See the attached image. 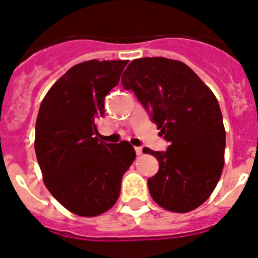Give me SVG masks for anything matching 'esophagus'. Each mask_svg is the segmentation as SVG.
<instances>
[{"label":"esophagus","instance_id":"esophagus-1","mask_svg":"<svg viewBox=\"0 0 258 258\" xmlns=\"http://www.w3.org/2000/svg\"><path fill=\"white\" fill-rule=\"evenodd\" d=\"M135 151H136L137 156H141V154H142V147H135Z\"/></svg>","mask_w":258,"mask_h":258}]
</instances>
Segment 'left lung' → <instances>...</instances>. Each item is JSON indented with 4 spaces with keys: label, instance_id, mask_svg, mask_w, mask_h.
<instances>
[{
    "label": "left lung",
    "instance_id": "8db88e82",
    "mask_svg": "<svg viewBox=\"0 0 258 258\" xmlns=\"http://www.w3.org/2000/svg\"><path fill=\"white\" fill-rule=\"evenodd\" d=\"M132 90L169 143L167 151L143 148L158 159L148 179L151 197L173 213H188L210 197L224 168L225 128L213 91L184 63L135 59L121 79Z\"/></svg>",
    "mask_w": 258,
    "mask_h": 258
}]
</instances>
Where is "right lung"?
Instances as JSON below:
<instances>
[{
    "mask_svg": "<svg viewBox=\"0 0 258 258\" xmlns=\"http://www.w3.org/2000/svg\"><path fill=\"white\" fill-rule=\"evenodd\" d=\"M127 63L94 59L74 65L40 104L34 141L38 164L50 194L77 215L96 216L112 208L122 177L136 158L127 141L115 145L96 137L105 96Z\"/></svg>",
    "mask_w": 258,
    "mask_h": 258,
    "instance_id": "1",
    "label": "right lung"
}]
</instances>
